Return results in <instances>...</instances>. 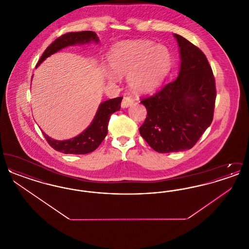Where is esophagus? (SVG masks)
I'll return each instance as SVG.
<instances>
[{
  "label": "esophagus",
  "instance_id": "obj_1",
  "mask_svg": "<svg viewBox=\"0 0 249 249\" xmlns=\"http://www.w3.org/2000/svg\"><path fill=\"white\" fill-rule=\"evenodd\" d=\"M132 104H133L132 98L130 97V96H126V97H124L123 100H122L121 107H122V108H128V107H130Z\"/></svg>",
  "mask_w": 249,
  "mask_h": 249
}]
</instances>
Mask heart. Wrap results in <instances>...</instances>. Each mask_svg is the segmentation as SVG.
Instances as JSON below:
<instances>
[{
  "mask_svg": "<svg viewBox=\"0 0 249 249\" xmlns=\"http://www.w3.org/2000/svg\"><path fill=\"white\" fill-rule=\"evenodd\" d=\"M173 54L164 45H156L148 40L121 42L111 49L108 63L117 75H128L130 89L139 93L158 89L173 67ZM108 80L117 76L105 71Z\"/></svg>",
  "mask_w": 249,
  "mask_h": 249,
  "instance_id": "heart-1",
  "label": "heart"
}]
</instances>
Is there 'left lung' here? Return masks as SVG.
Returning <instances> with one entry per match:
<instances>
[{"instance_id":"obj_1","label":"left lung","mask_w":249,"mask_h":249,"mask_svg":"<svg viewBox=\"0 0 249 249\" xmlns=\"http://www.w3.org/2000/svg\"><path fill=\"white\" fill-rule=\"evenodd\" d=\"M180 54L177 79L141 101L147 116L139 131L159 153L190 149L211 125L215 101L214 77L201 49L174 34Z\"/></svg>"}]
</instances>
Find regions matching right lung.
Wrapping results in <instances>:
<instances>
[{"instance_id": "1", "label": "right lung", "mask_w": 249, "mask_h": 249, "mask_svg": "<svg viewBox=\"0 0 249 249\" xmlns=\"http://www.w3.org/2000/svg\"><path fill=\"white\" fill-rule=\"evenodd\" d=\"M99 37L94 32L85 31L77 33H69L60 36L56 39L49 47H48L41 59H39L37 66H39L44 60L48 59L51 55L59 52L63 48L70 46H83L88 45L91 42L98 44ZM122 101V97H118L114 99H110L100 104L98 110L95 114L93 120L89 124V126L83 130L77 136L68 139V140H55L47 135L44 131L43 134L47 139L48 143L55 150L59 151L64 154L83 155L90 153L101 144L107 135L108 122L110 116L119 111L120 109V104Z\"/></svg>"}]
</instances>
